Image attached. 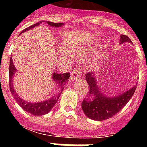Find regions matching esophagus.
<instances>
[{
    "instance_id": "34e87169",
    "label": "esophagus",
    "mask_w": 147,
    "mask_h": 147,
    "mask_svg": "<svg viewBox=\"0 0 147 147\" xmlns=\"http://www.w3.org/2000/svg\"><path fill=\"white\" fill-rule=\"evenodd\" d=\"M80 70H79V68H76V69H74L72 71V72L71 74V82H73L75 80H78L79 78H80Z\"/></svg>"
}]
</instances>
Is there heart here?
Instances as JSON below:
<instances>
[{"mask_svg":"<svg viewBox=\"0 0 147 147\" xmlns=\"http://www.w3.org/2000/svg\"><path fill=\"white\" fill-rule=\"evenodd\" d=\"M80 57L81 58V59H82V58H83V56H82V55H80Z\"/></svg>","mask_w":147,"mask_h":147,"instance_id":"1","label":"heart"}]
</instances>
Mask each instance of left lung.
Segmentation results:
<instances>
[{
  "mask_svg": "<svg viewBox=\"0 0 147 147\" xmlns=\"http://www.w3.org/2000/svg\"><path fill=\"white\" fill-rule=\"evenodd\" d=\"M120 44L123 42L131 43V41L127 35H120ZM86 80L89 86V92L88 97L82 102V109L86 117L94 120H107L118 113L131 98L137 86H132L122 94L108 97L100 92L94 73L86 74Z\"/></svg>",
  "mask_w": 147,
  "mask_h": 147,
  "instance_id": "8db88e82",
  "label": "left lung"
}]
</instances>
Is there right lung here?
<instances>
[{
    "mask_svg": "<svg viewBox=\"0 0 147 147\" xmlns=\"http://www.w3.org/2000/svg\"><path fill=\"white\" fill-rule=\"evenodd\" d=\"M42 22H44V21L38 22V23L34 24L30 27H27L26 29H24L20 34L24 33L27 30H31L34 27H38V25L42 24ZM46 24L53 27H61L62 25H64V24H62V23L56 24V23H53V22H49V21L46 22ZM16 71V68L15 67V65L12 62V58L11 57L10 58V64H9V87H10V91L14 97L15 100L22 108L24 109V110L29 113L32 114V115H34V116H42V115H45V114L48 113L49 112H50V110L53 108V106L56 105V103L58 101L61 92L63 91L64 85L67 83V82L68 81V78L71 76L70 73L59 74L57 73V72H53V76H52V79L53 80V83L57 87L56 94L50 98L43 101V102H27V101H24V99L21 98L15 91L14 86H13V76H14Z\"/></svg>",
    "mask_w": 147,
    "mask_h": 147,
    "instance_id": "obj_1",
    "label": "right lung"
}]
</instances>
